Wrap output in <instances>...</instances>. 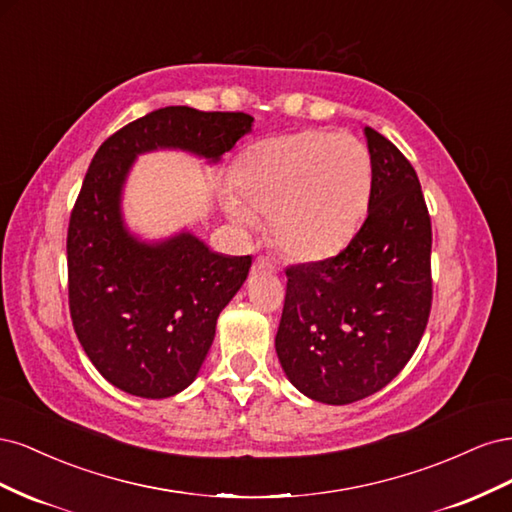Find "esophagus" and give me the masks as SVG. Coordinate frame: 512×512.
Masks as SVG:
<instances>
[{
  "label": "esophagus",
  "instance_id": "34e87169",
  "mask_svg": "<svg viewBox=\"0 0 512 512\" xmlns=\"http://www.w3.org/2000/svg\"><path fill=\"white\" fill-rule=\"evenodd\" d=\"M254 271H275V267H273V262L269 258L258 256L254 260Z\"/></svg>",
  "mask_w": 512,
  "mask_h": 512
}]
</instances>
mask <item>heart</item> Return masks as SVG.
I'll return each instance as SVG.
<instances>
[{
    "mask_svg": "<svg viewBox=\"0 0 512 512\" xmlns=\"http://www.w3.org/2000/svg\"><path fill=\"white\" fill-rule=\"evenodd\" d=\"M232 220L256 224L271 213V241L292 260L339 250L359 228L371 194V156L348 132L303 130L258 141L235 170Z\"/></svg>",
    "mask_w": 512,
    "mask_h": 512,
    "instance_id": "1",
    "label": "heart"
}]
</instances>
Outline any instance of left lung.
<instances>
[{
  "label": "left lung",
  "mask_w": 512,
  "mask_h": 512,
  "mask_svg": "<svg viewBox=\"0 0 512 512\" xmlns=\"http://www.w3.org/2000/svg\"><path fill=\"white\" fill-rule=\"evenodd\" d=\"M367 218L342 252L286 269L275 350L288 380L322 404L378 393L410 361L431 312V218L416 170L365 128Z\"/></svg>",
  "instance_id": "obj_1"
}]
</instances>
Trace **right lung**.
<instances>
[{
	"instance_id": "obj_1",
	"label": "right lung",
	"mask_w": 512,
	"mask_h": 512,
	"mask_svg": "<svg viewBox=\"0 0 512 512\" xmlns=\"http://www.w3.org/2000/svg\"><path fill=\"white\" fill-rule=\"evenodd\" d=\"M247 113L158 108L96 151L68 226V303L76 337L100 374L136 397L162 399L192 384L215 322L243 286L252 256L215 254L190 232L141 243L119 200L138 153L160 147L220 160L252 130Z\"/></svg>"
}]
</instances>
